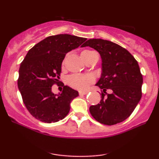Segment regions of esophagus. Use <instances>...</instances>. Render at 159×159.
<instances>
[{"label":"esophagus","instance_id":"esophagus-1","mask_svg":"<svg viewBox=\"0 0 159 159\" xmlns=\"http://www.w3.org/2000/svg\"><path fill=\"white\" fill-rule=\"evenodd\" d=\"M88 93V92H86V91H79V94L80 95H85Z\"/></svg>","mask_w":159,"mask_h":159}]
</instances>
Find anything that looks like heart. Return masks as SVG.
<instances>
[{"label": "heart", "mask_w": 159, "mask_h": 159, "mask_svg": "<svg viewBox=\"0 0 159 159\" xmlns=\"http://www.w3.org/2000/svg\"><path fill=\"white\" fill-rule=\"evenodd\" d=\"M94 51H90V50H84L82 52L81 56H84L93 53ZM65 63V60L62 61V66H64ZM67 82L69 85L72 88L77 89L80 90H84L94 82V79L91 75H73L68 77Z\"/></svg>", "instance_id": "heart-1"}]
</instances>
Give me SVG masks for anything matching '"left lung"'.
I'll use <instances>...</instances> for the list:
<instances>
[{
	"instance_id": "left-lung-1",
	"label": "left lung",
	"mask_w": 159,
	"mask_h": 159,
	"mask_svg": "<svg viewBox=\"0 0 159 159\" xmlns=\"http://www.w3.org/2000/svg\"><path fill=\"white\" fill-rule=\"evenodd\" d=\"M85 46L96 50L102 58L101 77L96 84L101 89V100L90 106V114L103 125L120 123L132 114L142 97L138 63L127 50L111 41L90 39L82 45Z\"/></svg>"
}]
</instances>
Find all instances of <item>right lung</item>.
<instances>
[{
  "label": "right lung",
  "mask_w": 159,
  "mask_h": 159,
  "mask_svg": "<svg viewBox=\"0 0 159 159\" xmlns=\"http://www.w3.org/2000/svg\"><path fill=\"white\" fill-rule=\"evenodd\" d=\"M87 38L60 34L37 43L21 63L17 80L24 103L34 118L45 123L56 122L69 114L71 101L79 95L67 85L59 95L52 93L58 84L61 64L68 52L77 48Z\"/></svg>",
  "instance_id": "right-lung-1"
}]
</instances>
